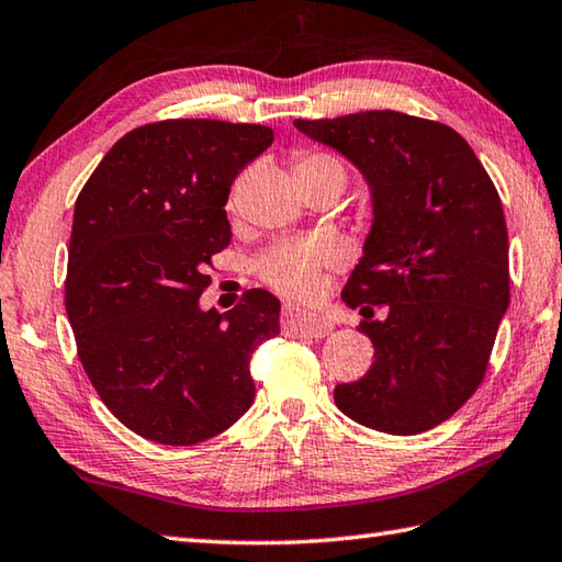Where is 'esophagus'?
<instances>
[{
    "label": "esophagus",
    "mask_w": 562,
    "mask_h": 562,
    "mask_svg": "<svg viewBox=\"0 0 562 562\" xmlns=\"http://www.w3.org/2000/svg\"><path fill=\"white\" fill-rule=\"evenodd\" d=\"M282 326H284V331L310 336V338H324V336H328V331H331V324H328L326 318L316 316V314L296 312V310H292V306L282 312Z\"/></svg>",
    "instance_id": "34e87169"
}]
</instances>
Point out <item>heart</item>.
<instances>
[{
  "instance_id": "1",
  "label": "heart",
  "mask_w": 562,
  "mask_h": 562,
  "mask_svg": "<svg viewBox=\"0 0 562 562\" xmlns=\"http://www.w3.org/2000/svg\"><path fill=\"white\" fill-rule=\"evenodd\" d=\"M294 172L296 175H318L331 172L346 184V168L338 158L328 156V153H300L294 158ZM234 204V200H231ZM336 250L324 244H280L262 252L256 260V274L278 290L294 300H306L312 296L318 284H322L324 268L334 266Z\"/></svg>"
}]
</instances>
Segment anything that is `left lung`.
I'll return each mask as SVG.
<instances>
[{"instance_id":"left-lung-1","label":"left lung","mask_w":562,"mask_h":562,"mask_svg":"<svg viewBox=\"0 0 562 562\" xmlns=\"http://www.w3.org/2000/svg\"><path fill=\"white\" fill-rule=\"evenodd\" d=\"M294 126L358 165L375 222L350 274V310L375 362L338 384L336 406L375 431L412 436L450 419L485 380L509 306V236L497 187L468 140L441 121L392 109ZM375 314V312H372Z\"/></svg>"}]
</instances>
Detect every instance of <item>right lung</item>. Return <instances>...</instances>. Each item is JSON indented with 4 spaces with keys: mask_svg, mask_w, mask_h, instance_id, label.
<instances>
[{
    "mask_svg": "<svg viewBox=\"0 0 562 562\" xmlns=\"http://www.w3.org/2000/svg\"><path fill=\"white\" fill-rule=\"evenodd\" d=\"M272 128L165 119L109 148L77 194L65 278L77 358L116 419L165 446L226 431L256 397L250 356L280 334V302L248 290L202 312L226 200Z\"/></svg>",
    "mask_w": 562,
    "mask_h": 562,
    "instance_id": "right-lung-1",
    "label": "right lung"
}]
</instances>
